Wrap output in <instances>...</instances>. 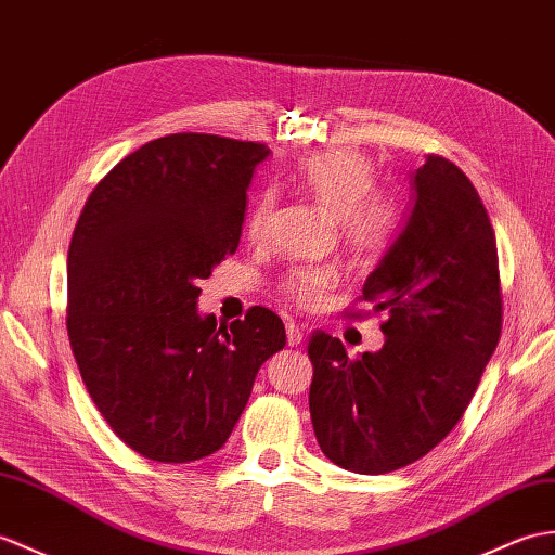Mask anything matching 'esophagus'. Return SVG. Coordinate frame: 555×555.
Wrapping results in <instances>:
<instances>
[{
    "instance_id": "34e87169",
    "label": "esophagus",
    "mask_w": 555,
    "mask_h": 555,
    "mask_svg": "<svg viewBox=\"0 0 555 555\" xmlns=\"http://www.w3.org/2000/svg\"><path fill=\"white\" fill-rule=\"evenodd\" d=\"M302 336H305L302 328L295 324V321H288V324H286V340H288V345L291 347H298L302 343Z\"/></svg>"
}]
</instances>
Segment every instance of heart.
Returning <instances> with one entry per match:
<instances>
[{
  "instance_id": "heart-1",
  "label": "heart",
  "mask_w": 555,
  "mask_h": 555,
  "mask_svg": "<svg viewBox=\"0 0 555 555\" xmlns=\"http://www.w3.org/2000/svg\"><path fill=\"white\" fill-rule=\"evenodd\" d=\"M309 198L317 201L331 217H336L340 238L357 255L380 250L395 229V205L383 191L371 189L376 182V167L364 153L354 149H328L305 156L293 172ZM274 212V198L264 193L255 201L246 219V234L250 241H260L267 234L269 219ZM336 274L326 267L295 269L281 283L288 298L307 307L317 302Z\"/></svg>"
}]
</instances>
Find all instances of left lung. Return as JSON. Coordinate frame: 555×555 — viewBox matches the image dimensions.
Here are the masks:
<instances>
[{
	"instance_id": "left-lung-1",
	"label": "left lung",
	"mask_w": 555,
	"mask_h": 555,
	"mask_svg": "<svg viewBox=\"0 0 555 555\" xmlns=\"http://www.w3.org/2000/svg\"><path fill=\"white\" fill-rule=\"evenodd\" d=\"M414 191L402 234L359 298L388 312L385 345L350 359L324 331L307 343L317 442L336 466L362 475L404 468L452 433L504 321L496 236L480 193L435 153L414 172Z\"/></svg>"
}]
</instances>
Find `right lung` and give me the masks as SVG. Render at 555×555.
Segmentation results:
<instances>
[{"label": "right lung", "mask_w": 555, "mask_h": 555, "mask_svg": "<svg viewBox=\"0 0 555 555\" xmlns=\"http://www.w3.org/2000/svg\"><path fill=\"white\" fill-rule=\"evenodd\" d=\"M269 149L179 132L125 156L89 193L68 250V338L111 430L137 454H215L248 404L257 371L283 350L267 307L217 324L198 281L234 255L246 191Z\"/></svg>", "instance_id": "obj_1"}]
</instances>
